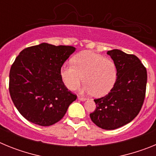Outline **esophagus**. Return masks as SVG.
I'll list each match as a JSON object with an SVG mask.
<instances>
[{"label": "esophagus", "mask_w": 156, "mask_h": 156, "mask_svg": "<svg viewBox=\"0 0 156 156\" xmlns=\"http://www.w3.org/2000/svg\"><path fill=\"white\" fill-rule=\"evenodd\" d=\"M77 99L80 101H85L87 100V98H82V97H80V96H78V98H77Z\"/></svg>", "instance_id": "obj_1"}]
</instances>
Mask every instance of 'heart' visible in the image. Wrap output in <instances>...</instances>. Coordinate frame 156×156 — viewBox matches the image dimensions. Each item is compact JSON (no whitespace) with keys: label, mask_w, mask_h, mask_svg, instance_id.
Wrapping results in <instances>:
<instances>
[{"label":"heart","mask_w":156,"mask_h":156,"mask_svg":"<svg viewBox=\"0 0 156 156\" xmlns=\"http://www.w3.org/2000/svg\"><path fill=\"white\" fill-rule=\"evenodd\" d=\"M73 64L65 63L60 69L64 84L69 90H75L83 81L82 93L93 94L102 97L112 89L116 81L117 71L113 62L90 51L77 54Z\"/></svg>","instance_id":"b5f03b06"}]
</instances>
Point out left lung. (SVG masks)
Wrapping results in <instances>:
<instances>
[{
    "label": "left lung",
    "instance_id": "8db88e82",
    "mask_svg": "<svg viewBox=\"0 0 156 156\" xmlns=\"http://www.w3.org/2000/svg\"><path fill=\"white\" fill-rule=\"evenodd\" d=\"M116 67L115 85L105 97L94 99L92 122L104 129H115L131 122L139 113L147 84V71L140 59L118 49L108 51Z\"/></svg>",
    "mask_w": 156,
    "mask_h": 156
}]
</instances>
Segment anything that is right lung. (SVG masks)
Wrapping results in <instances>:
<instances>
[{"label": "right lung", "instance_id": "right-lung-1", "mask_svg": "<svg viewBox=\"0 0 156 156\" xmlns=\"http://www.w3.org/2000/svg\"><path fill=\"white\" fill-rule=\"evenodd\" d=\"M75 51L72 46L42 43L19 53L11 67L9 92L25 119L42 126L62 119L76 96L65 87L60 69Z\"/></svg>", "mask_w": 156, "mask_h": 156}]
</instances>
